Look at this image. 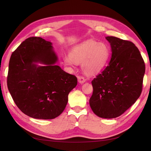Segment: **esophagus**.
Segmentation results:
<instances>
[{"label":"esophagus","instance_id":"esophagus-1","mask_svg":"<svg viewBox=\"0 0 151 151\" xmlns=\"http://www.w3.org/2000/svg\"><path fill=\"white\" fill-rule=\"evenodd\" d=\"M77 79H78V82L80 84H83L86 82V79L84 78L83 77L78 76V77H77Z\"/></svg>","mask_w":151,"mask_h":151}]
</instances>
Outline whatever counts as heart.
Wrapping results in <instances>:
<instances>
[{
	"mask_svg": "<svg viewBox=\"0 0 151 151\" xmlns=\"http://www.w3.org/2000/svg\"><path fill=\"white\" fill-rule=\"evenodd\" d=\"M109 56V50L106 44L87 40L73 47L70 55H65L63 59L68 66H72L76 63H82V69L84 74L94 76L103 69Z\"/></svg>",
	"mask_w": 151,
	"mask_h": 151,
	"instance_id": "obj_1",
	"label": "heart"
}]
</instances>
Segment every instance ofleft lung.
Instances as JSON below:
<instances>
[{
	"instance_id": "8db88e82",
	"label": "left lung",
	"mask_w": 151,
	"mask_h": 151,
	"mask_svg": "<svg viewBox=\"0 0 151 151\" xmlns=\"http://www.w3.org/2000/svg\"><path fill=\"white\" fill-rule=\"evenodd\" d=\"M111 57L106 68L92 81L91 109L103 118H116L139 98L145 63L139 49L131 42L106 36Z\"/></svg>"
}]
</instances>
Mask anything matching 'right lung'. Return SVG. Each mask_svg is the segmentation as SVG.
Masks as SVG:
<instances>
[{
  "label": "right lung",
  "instance_id": "add662e5",
  "mask_svg": "<svg viewBox=\"0 0 151 151\" xmlns=\"http://www.w3.org/2000/svg\"><path fill=\"white\" fill-rule=\"evenodd\" d=\"M58 60L52 43L40 37L26 39L12 53L7 87L25 115L50 120L64 110L77 79L57 65Z\"/></svg>",
  "mask_w": 151,
  "mask_h": 151
}]
</instances>
